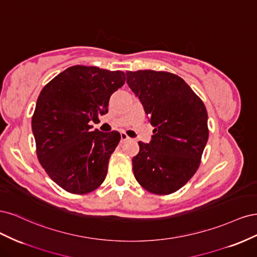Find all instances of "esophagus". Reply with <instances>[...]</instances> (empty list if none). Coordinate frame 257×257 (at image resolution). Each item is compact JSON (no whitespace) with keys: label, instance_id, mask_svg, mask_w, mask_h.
<instances>
[{"label":"esophagus","instance_id":"1","mask_svg":"<svg viewBox=\"0 0 257 257\" xmlns=\"http://www.w3.org/2000/svg\"><path fill=\"white\" fill-rule=\"evenodd\" d=\"M120 135H121V142H122V143L125 142V141H128V139H130V137L127 136V134H126V133H123V132H122V133H121Z\"/></svg>","mask_w":257,"mask_h":257}]
</instances>
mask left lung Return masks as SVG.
Listing matches in <instances>:
<instances>
[{
    "label": "left lung",
    "mask_w": 257,
    "mask_h": 257,
    "mask_svg": "<svg viewBox=\"0 0 257 257\" xmlns=\"http://www.w3.org/2000/svg\"><path fill=\"white\" fill-rule=\"evenodd\" d=\"M126 82L154 126L151 143H138L134 176L148 192L168 195L199 167L209 137L205 104L181 77L168 72H126Z\"/></svg>",
    "instance_id": "1"
}]
</instances>
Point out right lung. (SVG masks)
<instances>
[{
    "label": "right lung",
    "instance_id": "obj_1",
    "mask_svg": "<svg viewBox=\"0 0 257 257\" xmlns=\"http://www.w3.org/2000/svg\"><path fill=\"white\" fill-rule=\"evenodd\" d=\"M124 82L121 71L75 65L41 91L32 116L37 159L63 190L87 194L104 182L121 136L92 132L90 122L108 112L111 94Z\"/></svg>",
    "mask_w": 257,
    "mask_h": 257
}]
</instances>
